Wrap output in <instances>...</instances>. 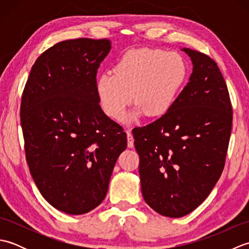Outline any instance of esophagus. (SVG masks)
Listing matches in <instances>:
<instances>
[{
	"label": "esophagus",
	"mask_w": 249,
	"mask_h": 249,
	"mask_svg": "<svg viewBox=\"0 0 249 249\" xmlns=\"http://www.w3.org/2000/svg\"><path fill=\"white\" fill-rule=\"evenodd\" d=\"M126 134H127V145L128 147H134V136L131 134L130 129L126 130Z\"/></svg>",
	"instance_id": "1"
}]
</instances>
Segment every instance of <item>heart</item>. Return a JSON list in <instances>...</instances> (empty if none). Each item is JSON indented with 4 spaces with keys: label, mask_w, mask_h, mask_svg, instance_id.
Instances as JSON below:
<instances>
[{
    "label": "heart",
    "mask_w": 249,
    "mask_h": 249,
    "mask_svg": "<svg viewBox=\"0 0 249 249\" xmlns=\"http://www.w3.org/2000/svg\"><path fill=\"white\" fill-rule=\"evenodd\" d=\"M112 72L97 79L100 106L111 119L120 120L134 97L138 106L129 116L133 120L143 112L152 118L167 113L186 79L187 67L177 52L142 48L125 52Z\"/></svg>",
    "instance_id": "heart-1"
}]
</instances>
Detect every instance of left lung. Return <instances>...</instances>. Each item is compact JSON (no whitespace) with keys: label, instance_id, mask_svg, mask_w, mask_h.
<instances>
[{"label":"left lung","instance_id":"left-lung-1","mask_svg":"<svg viewBox=\"0 0 249 249\" xmlns=\"http://www.w3.org/2000/svg\"><path fill=\"white\" fill-rule=\"evenodd\" d=\"M193 61L189 82L167 113L133 129L141 192L160 215L183 217L212 192L224 170L232 106L216 62L184 48Z\"/></svg>","mask_w":249,"mask_h":249}]
</instances>
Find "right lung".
<instances>
[{"label":"right lung","mask_w":249,"mask_h":249,"mask_svg":"<svg viewBox=\"0 0 249 249\" xmlns=\"http://www.w3.org/2000/svg\"><path fill=\"white\" fill-rule=\"evenodd\" d=\"M109 39L77 38L43 52L21 97L25 158L37 188L62 212L103 202L127 136L100 108L96 75Z\"/></svg>","instance_id":"right-lung-1"}]
</instances>
